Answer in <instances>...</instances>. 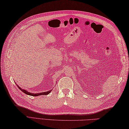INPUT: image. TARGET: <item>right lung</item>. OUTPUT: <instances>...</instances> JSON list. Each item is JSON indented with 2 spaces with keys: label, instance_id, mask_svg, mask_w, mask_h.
<instances>
[{
  "label": "right lung",
  "instance_id": "add662e5",
  "mask_svg": "<svg viewBox=\"0 0 129 129\" xmlns=\"http://www.w3.org/2000/svg\"><path fill=\"white\" fill-rule=\"evenodd\" d=\"M16 85H17V84H16ZM17 86H18V88H19V89H20V90H21L24 93L27 94V95H30V96H38L43 95H48L49 93H50V92H51V90H49V91H46V92H41V93H30V92H28L27 90H24V89H22L19 86H18V85H17Z\"/></svg>",
  "mask_w": 129,
  "mask_h": 129
}]
</instances>
